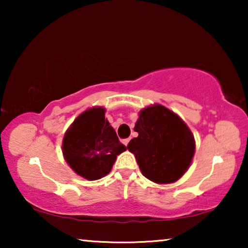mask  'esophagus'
Masks as SVG:
<instances>
[{
  "mask_svg": "<svg viewBox=\"0 0 248 248\" xmlns=\"http://www.w3.org/2000/svg\"><path fill=\"white\" fill-rule=\"evenodd\" d=\"M128 142H130V139H125V140H123V143H124L125 145H126V147H127Z\"/></svg>",
  "mask_w": 248,
  "mask_h": 248,
  "instance_id": "esophagus-1",
  "label": "esophagus"
}]
</instances>
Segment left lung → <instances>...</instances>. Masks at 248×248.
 <instances>
[{
	"label": "left lung",
	"instance_id": "8db88e82",
	"mask_svg": "<svg viewBox=\"0 0 248 248\" xmlns=\"http://www.w3.org/2000/svg\"><path fill=\"white\" fill-rule=\"evenodd\" d=\"M139 135L128 142L142 174L158 184L174 183L191 165L195 151L192 132L161 105L144 108L135 123Z\"/></svg>",
	"mask_w": 248,
	"mask_h": 248
}]
</instances>
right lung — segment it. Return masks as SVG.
<instances>
[{"label":"right lung","instance_id":"right-lung-1","mask_svg":"<svg viewBox=\"0 0 248 248\" xmlns=\"http://www.w3.org/2000/svg\"><path fill=\"white\" fill-rule=\"evenodd\" d=\"M126 150L105 120L103 107L90 108L77 117L64 135L63 154L78 175L96 181L106 176L116 155Z\"/></svg>","mask_w":248,"mask_h":248}]
</instances>
